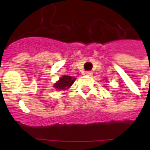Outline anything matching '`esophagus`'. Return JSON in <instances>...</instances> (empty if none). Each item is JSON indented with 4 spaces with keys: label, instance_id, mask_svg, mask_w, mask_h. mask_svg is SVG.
<instances>
[{
    "label": "esophagus",
    "instance_id": "esophagus-1",
    "mask_svg": "<svg viewBox=\"0 0 150 150\" xmlns=\"http://www.w3.org/2000/svg\"><path fill=\"white\" fill-rule=\"evenodd\" d=\"M86 75H89V76H91V75H93V72L90 71H86Z\"/></svg>",
    "mask_w": 150,
    "mask_h": 150
}]
</instances>
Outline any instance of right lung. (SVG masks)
Wrapping results in <instances>:
<instances>
[{
  "instance_id": "1",
  "label": "right lung",
  "mask_w": 150,
  "mask_h": 150,
  "mask_svg": "<svg viewBox=\"0 0 150 150\" xmlns=\"http://www.w3.org/2000/svg\"><path fill=\"white\" fill-rule=\"evenodd\" d=\"M75 80V78L68 76V75H64L61 79H60L58 82H57L56 84L54 85V87L57 89L64 90L66 89H68L74 83Z\"/></svg>"
}]
</instances>
